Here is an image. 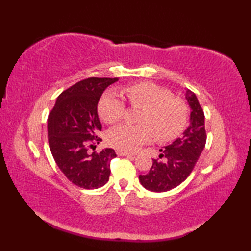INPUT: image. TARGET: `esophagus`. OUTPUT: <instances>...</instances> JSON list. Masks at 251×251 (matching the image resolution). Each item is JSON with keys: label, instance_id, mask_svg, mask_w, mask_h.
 Returning a JSON list of instances; mask_svg holds the SVG:
<instances>
[{"label": "esophagus", "instance_id": "esophagus-1", "mask_svg": "<svg viewBox=\"0 0 251 251\" xmlns=\"http://www.w3.org/2000/svg\"><path fill=\"white\" fill-rule=\"evenodd\" d=\"M116 154H117V155H120V156H134V154L125 152V151H122V150H117Z\"/></svg>", "mask_w": 251, "mask_h": 251}]
</instances>
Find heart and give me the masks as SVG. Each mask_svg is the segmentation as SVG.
<instances>
[{"label":"heart","mask_w":251,"mask_h":251,"mask_svg":"<svg viewBox=\"0 0 251 251\" xmlns=\"http://www.w3.org/2000/svg\"><path fill=\"white\" fill-rule=\"evenodd\" d=\"M122 93L135 106L146 108L140 122L143 125L120 124L108 132V142L122 151H135L140 146L158 139H174L183 130L188 119V106L175 99L169 90L151 82L125 86ZM98 113L106 123H114L125 115V104L121 96L111 90L105 93L98 104ZM158 134H156V132Z\"/></svg>","instance_id":"b5f03b06"}]
</instances>
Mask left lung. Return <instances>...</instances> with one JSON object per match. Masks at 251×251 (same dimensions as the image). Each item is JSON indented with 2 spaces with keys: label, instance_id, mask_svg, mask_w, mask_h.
I'll list each match as a JSON object with an SVG mask.
<instances>
[{
  "label": "left lung",
  "instance_id": "1",
  "mask_svg": "<svg viewBox=\"0 0 251 251\" xmlns=\"http://www.w3.org/2000/svg\"><path fill=\"white\" fill-rule=\"evenodd\" d=\"M185 98L191 108L190 125L182 136L172 145L159 149V158L153 159L150 172L140 175L143 188L152 192H166L181 184L189 177L206 145L205 115L197 97L186 90Z\"/></svg>",
  "mask_w": 251,
  "mask_h": 251
}]
</instances>
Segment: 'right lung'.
Wrapping results in <instances>:
<instances>
[{"mask_svg":"<svg viewBox=\"0 0 251 251\" xmlns=\"http://www.w3.org/2000/svg\"><path fill=\"white\" fill-rule=\"evenodd\" d=\"M117 78L89 77L62 92L47 120L50 149L63 175L83 189H98L108 182L110 162L116 154L113 149L88 153L102 126L97 106L101 95Z\"/></svg>","mask_w":251,"mask_h":251,"instance_id":"1","label":"right lung"}]
</instances>
